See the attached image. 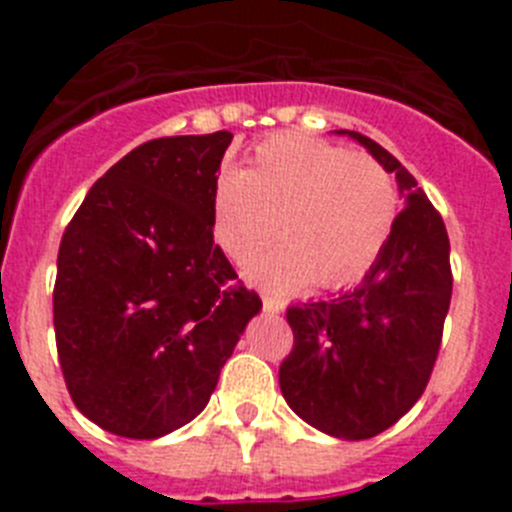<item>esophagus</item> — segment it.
Listing matches in <instances>:
<instances>
[{
  "label": "esophagus",
  "mask_w": 512,
  "mask_h": 512,
  "mask_svg": "<svg viewBox=\"0 0 512 512\" xmlns=\"http://www.w3.org/2000/svg\"><path fill=\"white\" fill-rule=\"evenodd\" d=\"M261 302H264V310L266 312H282L284 310V300L282 297H277V295H261Z\"/></svg>",
  "instance_id": "1"
}]
</instances>
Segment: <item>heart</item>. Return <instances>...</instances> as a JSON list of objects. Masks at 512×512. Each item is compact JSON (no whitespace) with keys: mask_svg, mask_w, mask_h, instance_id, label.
<instances>
[{"mask_svg":"<svg viewBox=\"0 0 512 512\" xmlns=\"http://www.w3.org/2000/svg\"><path fill=\"white\" fill-rule=\"evenodd\" d=\"M400 194L392 174L369 153H348L307 135L264 140L241 174L220 176L210 228L217 248L253 269L269 287L320 289L354 284L390 241Z\"/></svg>","mask_w":512,"mask_h":512,"instance_id":"heart-1","label":"heart"}]
</instances>
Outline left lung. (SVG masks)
Wrapping results in <instances>:
<instances>
[{
	"label": "left lung",
	"instance_id": "obj_1",
	"mask_svg": "<svg viewBox=\"0 0 512 512\" xmlns=\"http://www.w3.org/2000/svg\"><path fill=\"white\" fill-rule=\"evenodd\" d=\"M348 135L395 174L405 207L359 287L287 307L295 346L279 366V387L312 428L361 441L387 431L423 395L454 277L443 217L415 176L372 138Z\"/></svg>",
	"mask_w": 512,
	"mask_h": 512
}]
</instances>
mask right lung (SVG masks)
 Listing matches in <instances>:
<instances>
[{"instance_id": "add662e5", "label": "right lung", "mask_w": 512, "mask_h": 512, "mask_svg": "<svg viewBox=\"0 0 512 512\" xmlns=\"http://www.w3.org/2000/svg\"><path fill=\"white\" fill-rule=\"evenodd\" d=\"M233 135H171L89 189L58 248L53 328L76 408L122 438L202 413L261 297L212 241L217 169Z\"/></svg>"}]
</instances>
